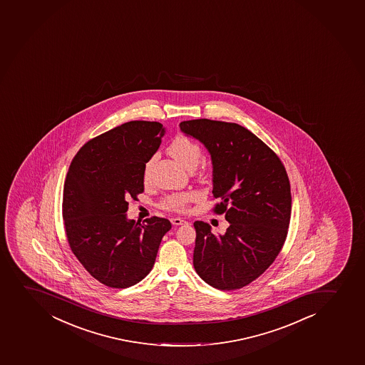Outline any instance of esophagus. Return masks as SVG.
Wrapping results in <instances>:
<instances>
[{"mask_svg": "<svg viewBox=\"0 0 365 365\" xmlns=\"http://www.w3.org/2000/svg\"><path fill=\"white\" fill-rule=\"evenodd\" d=\"M171 222H173V225H183V224H187L185 219L182 218H173L171 219Z\"/></svg>", "mask_w": 365, "mask_h": 365, "instance_id": "1", "label": "esophagus"}]
</instances>
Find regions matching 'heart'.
<instances>
[{
  "instance_id": "obj_1",
  "label": "heart",
  "mask_w": 365,
  "mask_h": 365,
  "mask_svg": "<svg viewBox=\"0 0 365 365\" xmlns=\"http://www.w3.org/2000/svg\"><path fill=\"white\" fill-rule=\"evenodd\" d=\"M168 152L182 165H185L189 170L194 169L199 164L201 154H202L200 143L185 134H178L171 140V143L168 146ZM153 163V158L148 159L143 166V180L145 182H148L150 180ZM192 200V192H175V194L166 195L160 201L159 206L166 211L185 212L188 210L189 203Z\"/></svg>"
}]
</instances>
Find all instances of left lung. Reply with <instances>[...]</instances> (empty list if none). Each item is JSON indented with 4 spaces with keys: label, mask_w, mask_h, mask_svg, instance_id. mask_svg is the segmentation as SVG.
<instances>
[{
    "label": "left lung",
    "mask_w": 365,
    "mask_h": 365,
    "mask_svg": "<svg viewBox=\"0 0 365 365\" xmlns=\"http://www.w3.org/2000/svg\"><path fill=\"white\" fill-rule=\"evenodd\" d=\"M182 132L200 140L211 153L213 212L230 222L215 235L195 222L194 267L208 285L222 291L249 285L282 252L291 218V187L274 150L240 124L183 120Z\"/></svg>",
    "instance_id": "obj_1"
}]
</instances>
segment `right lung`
Returning <instances> with one entry per match:
<instances>
[{"instance_id": "1", "label": "right lung", "mask_w": 365, "mask_h": 365, "mask_svg": "<svg viewBox=\"0 0 365 365\" xmlns=\"http://www.w3.org/2000/svg\"><path fill=\"white\" fill-rule=\"evenodd\" d=\"M165 128L159 122L130 120L87 141L64 180L62 217L68 245L83 268L103 285L125 289L153 267L165 218L128 220V200L143 192V166Z\"/></svg>"}]
</instances>
